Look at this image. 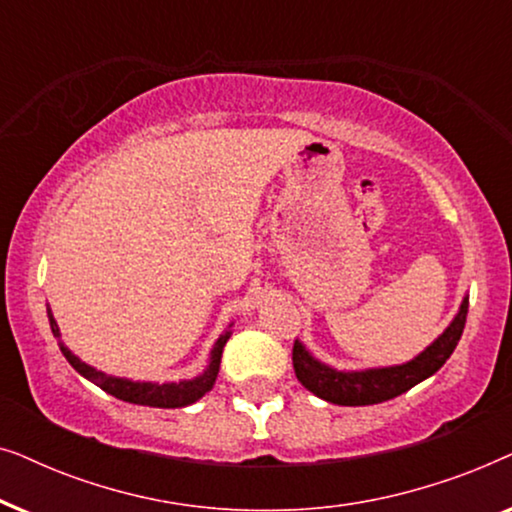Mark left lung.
<instances>
[{
    "mask_svg": "<svg viewBox=\"0 0 512 512\" xmlns=\"http://www.w3.org/2000/svg\"><path fill=\"white\" fill-rule=\"evenodd\" d=\"M468 314V300L461 303V310L450 328L433 342V345L417 356L415 361L405 366L366 370V373H338V370L321 366L305 352L303 345L293 342V370H296L298 382L310 389L314 396L324 398L335 405H373L396 398L415 387L426 377H431L457 347L464 333Z\"/></svg>",
    "mask_w": 512,
    "mask_h": 512,
    "instance_id": "obj_1",
    "label": "left lung"
}]
</instances>
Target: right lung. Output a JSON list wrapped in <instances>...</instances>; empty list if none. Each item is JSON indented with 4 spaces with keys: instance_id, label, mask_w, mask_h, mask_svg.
<instances>
[{
    "instance_id": "add662e5",
    "label": "right lung",
    "mask_w": 512,
    "mask_h": 512,
    "mask_svg": "<svg viewBox=\"0 0 512 512\" xmlns=\"http://www.w3.org/2000/svg\"><path fill=\"white\" fill-rule=\"evenodd\" d=\"M48 321H51V331L55 338H60L58 324H55L53 314L48 312ZM228 342V335H223L216 342L214 352H212V361H209V368L205 375L195 377L191 382H179V384H151V382H130V380H121V377H109L100 373V370L90 368L88 363H83L76 359V356L69 352L67 347H60L65 359L72 363V368L76 373H81L83 377H88L90 382L97 384V387L107 391V394L121 398L125 403H137V405H151V408H184V405H191L207 394L209 389L214 387L216 375H219V366H221V352L223 345Z\"/></svg>"
}]
</instances>
